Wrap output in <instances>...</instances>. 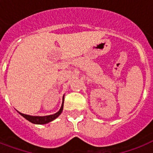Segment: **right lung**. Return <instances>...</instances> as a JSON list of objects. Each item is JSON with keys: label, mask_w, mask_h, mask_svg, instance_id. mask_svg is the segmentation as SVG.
<instances>
[{"label": "right lung", "mask_w": 153, "mask_h": 153, "mask_svg": "<svg viewBox=\"0 0 153 153\" xmlns=\"http://www.w3.org/2000/svg\"><path fill=\"white\" fill-rule=\"evenodd\" d=\"M63 99H64V97H63ZM63 102L64 100H62V105H61V108L57 113H55L54 114H51V115H48V116H44V117H39V116H30V115H27V114H21L20 112H18L19 114L25 117V119H27V121H29L30 122H32L33 124H38V125H44V124H47L48 122H51L53 120H55V118H57L59 116L61 113L62 111V109H63Z\"/></svg>", "instance_id": "1"}]
</instances>
